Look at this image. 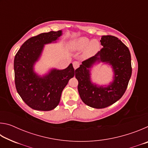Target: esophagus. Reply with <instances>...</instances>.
<instances>
[{
	"label": "esophagus",
	"mask_w": 148,
	"mask_h": 148,
	"mask_svg": "<svg viewBox=\"0 0 148 148\" xmlns=\"http://www.w3.org/2000/svg\"><path fill=\"white\" fill-rule=\"evenodd\" d=\"M72 64H73V66H74V69L76 70L77 68H78V66H79V63L78 62H77V61H74V62H72Z\"/></svg>",
	"instance_id": "1"
}]
</instances>
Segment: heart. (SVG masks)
<instances>
[{
    "label": "heart",
    "mask_w": 148,
    "mask_h": 148,
    "mask_svg": "<svg viewBox=\"0 0 148 148\" xmlns=\"http://www.w3.org/2000/svg\"><path fill=\"white\" fill-rule=\"evenodd\" d=\"M72 49L74 51L84 50V56H91L96 53L100 48V43L97 40H90L87 37H80L71 44Z\"/></svg>",
    "instance_id": "heart-1"
}]
</instances>
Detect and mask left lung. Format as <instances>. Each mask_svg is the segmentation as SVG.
Masks as SVG:
<instances>
[{"mask_svg": "<svg viewBox=\"0 0 148 148\" xmlns=\"http://www.w3.org/2000/svg\"><path fill=\"white\" fill-rule=\"evenodd\" d=\"M103 47L95 56L82 62L75 71L78 81L77 89L85 104L94 108H104L121 98L127 88L132 74L131 56L129 49L116 36H102ZM111 65L114 71L113 82L108 86H98L90 79V68L96 62Z\"/></svg>", "mask_w": 148, "mask_h": 148, "instance_id": "obj_1", "label": "left lung"}]
</instances>
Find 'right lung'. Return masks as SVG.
<instances>
[{
  "mask_svg": "<svg viewBox=\"0 0 148 148\" xmlns=\"http://www.w3.org/2000/svg\"><path fill=\"white\" fill-rule=\"evenodd\" d=\"M62 31H50L31 37L23 43L14 58L15 84L23 101L31 108L49 111L57 106L61 93L69 79L75 75L72 64L63 70L51 69L40 76L34 71V65L40 57L45 44L53 42Z\"/></svg>",
  "mask_w": 148,
  "mask_h": 148,
  "instance_id": "1",
  "label": "right lung"
}]
</instances>
